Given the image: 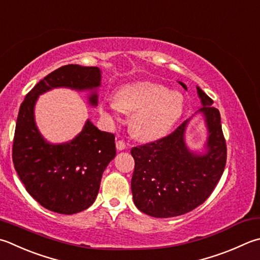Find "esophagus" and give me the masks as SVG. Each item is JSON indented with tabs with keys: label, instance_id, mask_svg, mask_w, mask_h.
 I'll return each instance as SVG.
<instances>
[{
	"label": "esophagus",
	"instance_id": "34e87169",
	"mask_svg": "<svg viewBox=\"0 0 260 260\" xmlns=\"http://www.w3.org/2000/svg\"><path fill=\"white\" fill-rule=\"evenodd\" d=\"M125 143L123 140H117L116 141V149L117 150H123V149H125Z\"/></svg>",
	"mask_w": 260,
	"mask_h": 260
}]
</instances>
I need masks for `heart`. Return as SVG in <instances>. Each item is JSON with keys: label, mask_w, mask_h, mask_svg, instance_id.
<instances>
[{"label": "heart", "mask_w": 260, "mask_h": 260, "mask_svg": "<svg viewBox=\"0 0 260 260\" xmlns=\"http://www.w3.org/2000/svg\"><path fill=\"white\" fill-rule=\"evenodd\" d=\"M184 99L181 92L155 82H136L122 87L116 99L102 103V112L117 120L120 113L132 114L130 129L140 140H156L165 136L182 116Z\"/></svg>", "instance_id": "1"}]
</instances>
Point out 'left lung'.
Returning <instances> with one entry per match:
<instances>
[{
  "instance_id": "left-lung-1",
  "label": "left lung",
  "mask_w": 260,
  "mask_h": 260,
  "mask_svg": "<svg viewBox=\"0 0 260 260\" xmlns=\"http://www.w3.org/2000/svg\"><path fill=\"white\" fill-rule=\"evenodd\" d=\"M180 82V81H179ZM184 89L187 87L180 82ZM208 129L207 151L192 153L184 141L189 120L172 134L131 149L135 171L131 179L134 203L153 217L179 216L198 207L216 187L226 163V144L219 111L213 100L197 87Z\"/></svg>"
}]
</instances>
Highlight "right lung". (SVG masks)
Returning a JSON list of instances; mask_svg holds the SVG:
<instances>
[{"mask_svg":"<svg viewBox=\"0 0 260 260\" xmlns=\"http://www.w3.org/2000/svg\"><path fill=\"white\" fill-rule=\"evenodd\" d=\"M101 79L97 67H61L39 81L20 105L12 147L14 169L28 193L52 212L71 215L91 206L103 172L116 155L115 137L87 120L75 139L50 144L37 129L34 107L39 95L58 87L91 90L88 99L96 106Z\"/></svg>","mask_w":260,"mask_h":260,"instance_id":"add662e5","label":"right lung"}]
</instances>
